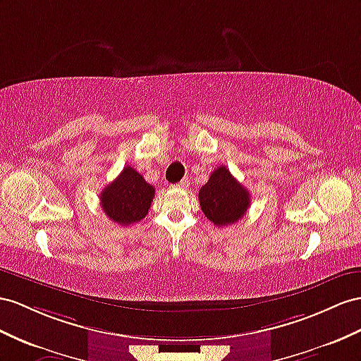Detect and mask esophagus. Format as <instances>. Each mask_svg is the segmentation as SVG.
<instances>
[{
    "label": "esophagus",
    "mask_w": 361,
    "mask_h": 361,
    "mask_svg": "<svg viewBox=\"0 0 361 361\" xmlns=\"http://www.w3.org/2000/svg\"><path fill=\"white\" fill-rule=\"evenodd\" d=\"M178 188H181V189H186V188H189V180L188 178H183L178 184H177Z\"/></svg>",
    "instance_id": "1"
}]
</instances>
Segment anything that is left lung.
Listing matches in <instances>:
<instances>
[{"instance_id":"obj_1","label":"left lung","mask_w":361,"mask_h":361,"mask_svg":"<svg viewBox=\"0 0 361 361\" xmlns=\"http://www.w3.org/2000/svg\"><path fill=\"white\" fill-rule=\"evenodd\" d=\"M198 198L202 214L218 227L235 224L250 206V193L226 166L212 172L209 181L200 189Z\"/></svg>"}]
</instances>
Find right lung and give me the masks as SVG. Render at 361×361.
I'll use <instances>...</instances> for the list:
<instances>
[{"label":"right lung","instance_id":"1","mask_svg":"<svg viewBox=\"0 0 361 361\" xmlns=\"http://www.w3.org/2000/svg\"><path fill=\"white\" fill-rule=\"evenodd\" d=\"M155 189L131 166L100 193V206L105 215L118 226H131L143 219L151 209Z\"/></svg>","mask_w":361,"mask_h":361}]
</instances>
